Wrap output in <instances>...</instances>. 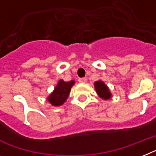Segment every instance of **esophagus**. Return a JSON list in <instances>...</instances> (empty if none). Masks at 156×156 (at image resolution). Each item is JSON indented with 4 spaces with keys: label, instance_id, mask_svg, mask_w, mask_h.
Instances as JSON below:
<instances>
[{
    "label": "esophagus",
    "instance_id": "1",
    "mask_svg": "<svg viewBox=\"0 0 156 156\" xmlns=\"http://www.w3.org/2000/svg\"><path fill=\"white\" fill-rule=\"evenodd\" d=\"M78 82H81V83H84V82H86V78H78Z\"/></svg>",
    "mask_w": 156,
    "mask_h": 156
}]
</instances>
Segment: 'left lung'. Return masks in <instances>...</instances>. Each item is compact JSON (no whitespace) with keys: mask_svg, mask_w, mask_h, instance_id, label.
Here are the masks:
<instances>
[{"mask_svg":"<svg viewBox=\"0 0 156 156\" xmlns=\"http://www.w3.org/2000/svg\"><path fill=\"white\" fill-rule=\"evenodd\" d=\"M94 86H95V89H96L98 95L101 98L105 99V100L111 98L110 92H109L108 88L104 82H101V81H98L94 83Z\"/></svg>","mask_w":156,"mask_h":156,"instance_id":"obj_1","label":"left lung"}]
</instances>
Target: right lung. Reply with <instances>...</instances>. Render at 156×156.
<instances>
[{"label":"right lung","mask_w":156,"mask_h":156,"mask_svg":"<svg viewBox=\"0 0 156 156\" xmlns=\"http://www.w3.org/2000/svg\"><path fill=\"white\" fill-rule=\"evenodd\" d=\"M74 84V81L66 82L63 80H60L55 88L54 92L48 97L50 103L55 106H58L63 104L69 96L70 89Z\"/></svg>","instance_id":"right-lung-1"}]
</instances>
